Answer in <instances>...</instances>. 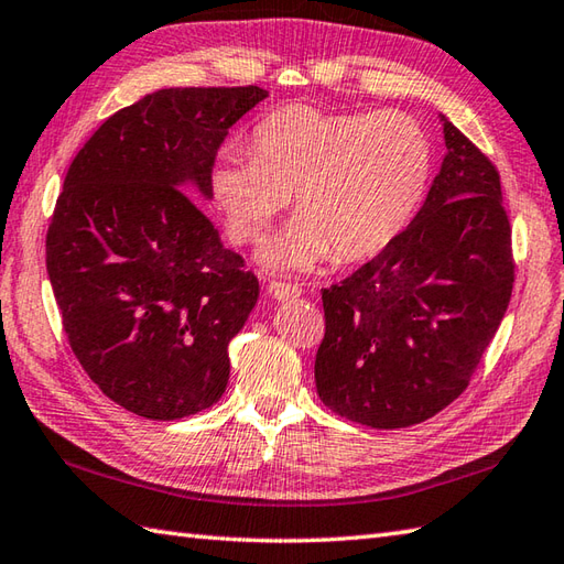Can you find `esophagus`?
Wrapping results in <instances>:
<instances>
[{
	"instance_id": "obj_1",
	"label": "esophagus",
	"mask_w": 564,
	"mask_h": 564,
	"mask_svg": "<svg viewBox=\"0 0 564 564\" xmlns=\"http://www.w3.org/2000/svg\"><path fill=\"white\" fill-rule=\"evenodd\" d=\"M268 292L272 299H278V302H290V299L302 296V286L286 284V282H270Z\"/></svg>"
}]
</instances>
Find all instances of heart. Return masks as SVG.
<instances>
[{
    "label": "heart",
    "mask_w": 564,
    "mask_h": 564,
    "mask_svg": "<svg viewBox=\"0 0 564 564\" xmlns=\"http://www.w3.org/2000/svg\"><path fill=\"white\" fill-rule=\"evenodd\" d=\"M427 137L405 112H323L294 106L253 130V154L221 149L209 191L236 243L260 241L290 205L294 219L260 250L270 270L357 262L391 243L430 178Z\"/></svg>",
    "instance_id": "heart-1"
}]
</instances>
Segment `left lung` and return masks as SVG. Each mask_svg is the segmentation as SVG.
<instances>
[{
	"mask_svg": "<svg viewBox=\"0 0 564 564\" xmlns=\"http://www.w3.org/2000/svg\"><path fill=\"white\" fill-rule=\"evenodd\" d=\"M440 118L446 154L415 219L367 265L321 290L318 398L373 430L430 420L466 391L514 284L499 173Z\"/></svg>",
	"mask_w": 564,
	"mask_h": 564,
	"instance_id": "1",
	"label": "left lung"
}]
</instances>
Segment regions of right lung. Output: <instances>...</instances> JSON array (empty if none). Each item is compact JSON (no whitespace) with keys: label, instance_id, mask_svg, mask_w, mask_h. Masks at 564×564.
<instances>
[{"label":"right lung","instance_id":"right-lung-1","mask_svg":"<svg viewBox=\"0 0 564 564\" xmlns=\"http://www.w3.org/2000/svg\"><path fill=\"white\" fill-rule=\"evenodd\" d=\"M260 86L161 89L110 116L74 156L45 262L72 352L147 420H181L227 391L229 343L258 280L195 199Z\"/></svg>","mask_w":564,"mask_h":564}]
</instances>
